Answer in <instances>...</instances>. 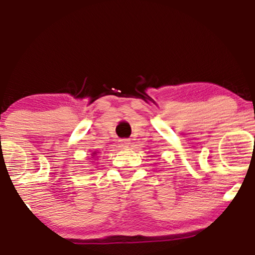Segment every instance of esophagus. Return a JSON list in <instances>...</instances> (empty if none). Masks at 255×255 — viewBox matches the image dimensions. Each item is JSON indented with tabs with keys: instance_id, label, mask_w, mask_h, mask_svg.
<instances>
[{
	"instance_id": "obj_1",
	"label": "esophagus",
	"mask_w": 255,
	"mask_h": 255,
	"mask_svg": "<svg viewBox=\"0 0 255 255\" xmlns=\"http://www.w3.org/2000/svg\"><path fill=\"white\" fill-rule=\"evenodd\" d=\"M128 145H129V140H128V139H121V140H120V146H121V147H127Z\"/></svg>"
}]
</instances>
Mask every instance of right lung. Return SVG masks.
Segmentation results:
<instances>
[{
  "mask_svg": "<svg viewBox=\"0 0 255 255\" xmlns=\"http://www.w3.org/2000/svg\"><path fill=\"white\" fill-rule=\"evenodd\" d=\"M93 154H96V153H93Z\"/></svg>",
  "mask_w": 255,
  "mask_h": 255,
  "instance_id": "add662e5",
  "label": "right lung"
}]
</instances>
